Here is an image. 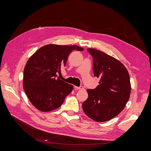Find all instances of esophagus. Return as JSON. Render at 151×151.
I'll use <instances>...</instances> for the list:
<instances>
[{
    "mask_svg": "<svg viewBox=\"0 0 151 151\" xmlns=\"http://www.w3.org/2000/svg\"><path fill=\"white\" fill-rule=\"evenodd\" d=\"M75 88L77 90H83L84 88L82 87V86H81V87H76L75 86Z\"/></svg>",
    "mask_w": 151,
    "mask_h": 151,
    "instance_id": "obj_1",
    "label": "esophagus"
}]
</instances>
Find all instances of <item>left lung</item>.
<instances>
[{
  "label": "left lung",
  "instance_id": "8db88e82",
  "mask_svg": "<svg viewBox=\"0 0 151 151\" xmlns=\"http://www.w3.org/2000/svg\"><path fill=\"white\" fill-rule=\"evenodd\" d=\"M87 51L93 57L94 76L100 81L96 88L87 90L88 97L82 108L90 119L103 122L124 109L130 96V78L126 68L117 59L95 48Z\"/></svg>",
  "mask_w": 151,
  "mask_h": 151
}]
</instances>
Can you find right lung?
<instances>
[{"instance_id":"1","label":"right lung","mask_w":151,"mask_h":151,"mask_svg":"<svg viewBox=\"0 0 151 151\" xmlns=\"http://www.w3.org/2000/svg\"><path fill=\"white\" fill-rule=\"evenodd\" d=\"M82 51L77 45H47L37 50L27 61L23 76V88L32 104L48 112L58 108L72 92L73 85L57 77L65 66L72 51Z\"/></svg>"}]
</instances>
